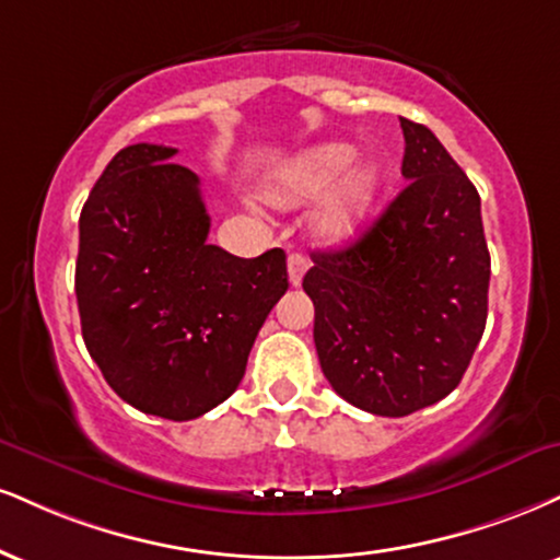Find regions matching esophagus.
<instances>
[{
	"mask_svg": "<svg viewBox=\"0 0 560 560\" xmlns=\"http://www.w3.org/2000/svg\"><path fill=\"white\" fill-rule=\"evenodd\" d=\"M287 268H289V284L300 287L302 276H305V271H307V258L302 253H292L287 258Z\"/></svg>",
	"mask_w": 560,
	"mask_h": 560,
	"instance_id": "34e87169",
	"label": "esophagus"
}]
</instances>
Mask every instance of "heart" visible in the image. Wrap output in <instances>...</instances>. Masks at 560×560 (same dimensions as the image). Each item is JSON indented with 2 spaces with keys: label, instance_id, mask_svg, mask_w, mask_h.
<instances>
[{
  "label": "heart",
  "instance_id": "obj_1",
  "mask_svg": "<svg viewBox=\"0 0 560 560\" xmlns=\"http://www.w3.org/2000/svg\"><path fill=\"white\" fill-rule=\"evenodd\" d=\"M352 159L354 148L347 143L307 148L273 174L268 198L276 206H298L328 190L315 213V232L323 240H345L368 219L381 190L378 166L362 161L349 167Z\"/></svg>",
  "mask_w": 560,
  "mask_h": 560
}]
</instances>
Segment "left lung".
Instances as JSON below:
<instances>
[{
    "mask_svg": "<svg viewBox=\"0 0 560 560\" xmlns=\"http://www.w3.org/2000/svg\"><path fill=\"white\" fill-rule=\"evenodd\" d=\"M407 187L345 250L313 253L302 279L336 394L404 417L459 386L488 318L480 195L425 125L401 117Z\"/></svg>",
    "mask_w": 560,
    "mask_h": 560,
    "instance_id": "1",
    "label": "left lung"
}]
</instances>
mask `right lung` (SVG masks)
I'll return each instance as SVG.
<instances>
[{
  "label": "right lung",
  "mask_w": 560,
  "mask_h": 560,
  "mask_svg": "<svg viewBox=\"0 0 560 560\" xmlns=\"http://www.w3.org/2000/svg\"><path fill=\"white\" fill-rule=\"evenodd\" d=\"M174 153L138 143L109 161L80 213L75 294L88 352L119 399L182 422L237 390L289 281L279 247L237 258L208 245L200 179Z\"/></svg>",
  "instance_id": "obj_1"
}]
</instances>
